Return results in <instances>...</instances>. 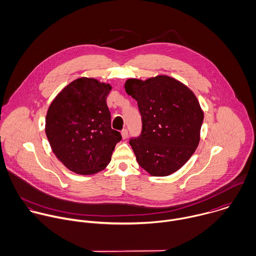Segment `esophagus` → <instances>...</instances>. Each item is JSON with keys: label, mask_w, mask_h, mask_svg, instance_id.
Listing matches in <instances>:
<instances>
[{"label": "esophagus", "mask_w": 256, "mask_h": 256, "mask_svg": "<svg viewBox=\"0 0 256 256\" xmlns=\"http://www.w3.org/2000/svg\"><path fill=\"white\" fill-rule=\"evenodd\" d=\"M122 136L124 140H126V138H128V130L126 128H124V130H122Z\"/></svg>", "instance_id": "esophagus-1"}]
</instances>
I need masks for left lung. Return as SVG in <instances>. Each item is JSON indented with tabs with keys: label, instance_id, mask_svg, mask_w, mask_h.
Masks as SVG:
<instances>
[{
	"label": "left lung",
	"instance_id": "8db88e82",
	"mask_svg": "<svg viewBox=\"0 0 256 256\" xmlns=\"http://www.w3.org/2000/svg\"><path fill=\"white\" fill-rule=\"evenodd\" d=\"M124 88L142 116V132L130 140L138 164L154 176L176 172L200 142L204 112L196 96L168 76L144 82L130 78Z\"/></svg>",
	"mask_w": 256,
	"mask_h": 256
}]
</instances>
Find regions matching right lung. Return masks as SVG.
I'll return each instance as SVG.
<instances>
[{
  "label": "right lung",
  "instance_id": "1",
  "mask_svg": "<svg viewBox=\"0 0 256 256\" xmlns=\"http://www.w3.org/2000/svg\"><path fill=\"white\" fill-rule=\"evenodd\" d=\"M112 86L94 78H80L68 84L50 104L46 134L56 156L70 170L96 174L110 164L122 140L112 128L106 96Z\"/></svg>",
  "mask_w": 256,
  "mask_h": 256
}]
</instances>
